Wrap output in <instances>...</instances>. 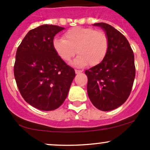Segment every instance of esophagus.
<instances>
[{"instance_id": "34e87169", "label": "esophagus", "mask_w": 150, "mask_h": 150, "mask_svg": "<svg viewBox=\"0 0 150 150\" xmlns=\"http://www.w3.org/2000/svg\"><path fill=\"white\" fill-rule=\"evenodd\" d=\"M75 73L76 74H80V73H81V72H83L82 70H78V69H75Z\"/></svg>"}]
</instances>
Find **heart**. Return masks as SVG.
<instances>
[{
    "mask_svg": "<svg viewBox=\"0 0 150 150\" xmlns=\"http://www.w3.org/2000/svg\"><path fill=\"white\" fill-rule=\"evenodd\" d=\"M53 46L59 57L69 62L75 55L72 65L83 67L89 64L96 66L102 63L109 49V39L103 31L91 28H73L64 35L63 38H55Z\"/></svg>",
    "mask_w": 150,
    "mask_h": 150,
    "instance_id": "obj_1",
    "label": "heart"
}]
</instances>
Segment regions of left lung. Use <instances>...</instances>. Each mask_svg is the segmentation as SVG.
<instances>
[{"instance_id": "8db88e82", "label": "left lung", "mask_w": 150, "mask_h": 150, "mask_svg": "<svg viewBox=\"0 0 150 150\" xmlns=\"http://www.w3.org/2000/svg\"><path fill=\"white\" fill-rule=\"evenodd\" d=\"M104 30L109 49L102 63L85 73L91 102L99 110L110 111L121 106L129 96L135 78L134 54L126 38L108 24H93Z\"/></svg>"}]
</instances>
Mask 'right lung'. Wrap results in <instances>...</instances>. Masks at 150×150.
<instances>
[{
  "label": "right lung",
  "mask_w": 150,
  "mask_h": 150,
  "mask_svg": "<svg viewBox=\"0 0 150 150\" xmlns=\"http://www.w3.org/2000/svg\"><path fill=\"white\" fill-rule=\"evenodd\" d=\"M64 29L43 25L30 30L16 51L13 72L19 92L28 104L43 111L62 104L75 77L53 46L54 36Z\"/></svg>",
  "instance_id": "add662e5"
}]
</instances>
